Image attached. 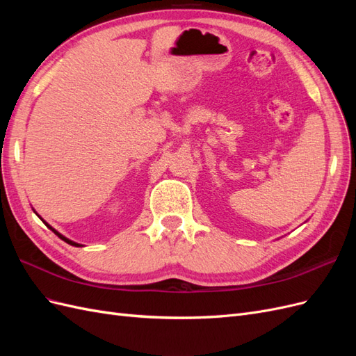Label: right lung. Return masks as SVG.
Listing matches in <instances>:
<instances>
[{
	"mask_svg": "<svg viewBox=\"0 0 356 356\" xmlns=\"http://www.w3.org/2000/svg\"><path fill=\"white\" fill-rule=\"evenodd\" d=\"M46 225H47V227H49V229H50V230H51V232H53V233H55V234H58V238H60V239H62V241H65V242H67V243H70V245H74V246H81V245H80V243H75V242H72V241H70V239H67V238H65V236H62V234H60V233H58V232H56V230H55V229H53V227H50V225H49V224H46Z\"/></svg>",
	"mask_w": 356,
	"mask_h": 356,
	"instance_id": "obj_1",
	"label": "right lung"
}]
</instances>
